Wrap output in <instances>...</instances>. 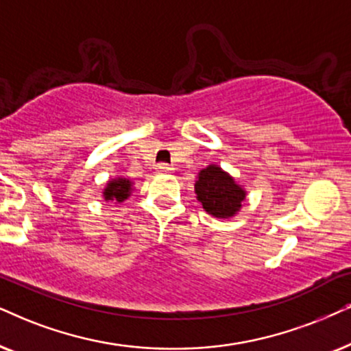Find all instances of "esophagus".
I'll list each match as a JSON object with an SVG mask.
<instances>
[{
    "label": "esophagus",
    "mask_w": 351,
    "mask_h": 351,
    "mask_svg": "<svg viewBox=\"0 0 351 351\" xmlns=\"http://www.w3.org/2000/svg\"><path fill=\"white\" fill-rule=\"evenodd\" d=\"M157 171H160V173H170V171H173V168H171L170 165H167V163H158V165H157Z\"/></svg>",
    "instance_id": "1"
}]
</instances>
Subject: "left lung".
<instances>
[{
  "mask_svg": "<svg viewBox=\"0 0 351 351\" xmlns=\"http://www.w3.org/2000/svg\"><path fill=\"white\" fill-rule=\"evenodd\" d=\"M194 191L207 214L217 219L233 217L241 208L246 197L245 189L217 165H208L199 171Z\"/></svg>",
  "mask_w": 351,
  "mask_h": 351,
  "instance_id": "left-lung-1",
  "label": "left lung"
}]
</instances>
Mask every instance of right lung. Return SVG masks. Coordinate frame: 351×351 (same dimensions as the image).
Segmentation results:
<instances>
[{
	"label": "right lung",
	"instance_id": "add662e5",
	"mask_svg": "<svg viewBox=\"0 0 351 351\" xmlns=\"http://www.w3.org/2000/svg\"><path fill=\"white\" fill-rule=\"evenodd\" d=\"M130 194H131V181L126 178H117L113 181H108L104 191L105 201L123 202L124 199L130 197Z\"/></svg>",
	"mask_w": 351,
	"mask_h": 351
}]
</instances>
